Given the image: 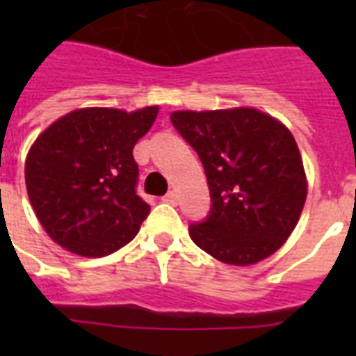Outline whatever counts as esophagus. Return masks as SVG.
Masks as SVG:
<instances>
[{
  "instance_id": "1",
  "label": "esophagus",
  "mask_w": 356,
  "mask_h": 356,
  "mask_svg": "<svg viewBox=\"0 0 356 356\" xmlns=\"http://www.w3.org/2000/svg\"><path fill=\"white\" fill-rule=\"evenodd\" d=\"M162 201H164V203H168V205H177V201H179V195H177V192H168L166 195H164V197H162Z\"/></svg>"
}]
</instances>
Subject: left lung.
<instances>
[{"instance_id":"left-lung-1","label":"left lung","mask_w":356,"mask_h":356,"mask_svg":"<svg viewBox=\"0 0 356 356\" xmlns=\"http://www.w3.org/2000/svg\"><path fill=\"white\" fill-rule=\"evenodd\" d=\"M170 118L197 151L211 190V216L190 227L195 245L231 266L281 249L309 192L290 129L253 107L173 111Z\"/></svg>"}]
</instances>
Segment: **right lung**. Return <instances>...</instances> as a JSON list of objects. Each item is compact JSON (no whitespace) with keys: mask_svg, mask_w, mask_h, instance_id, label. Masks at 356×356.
<instances>
[{"mask_svg":"<svg viewBox=\"0 0 356 356\" xmlns=\"http://www.w3.org/2000/svg\"><path fill=\"white\" fill-rule=\"evenodd\" d=\"M159 107H86L44 129L25 159V186L38 222L79 257H105L129 243L149 214L136 195L133 147Z\"/></svg>","mask_w":356,"mask_h":356,"instance_id":"1","label":"right lung"}]
</instances>
